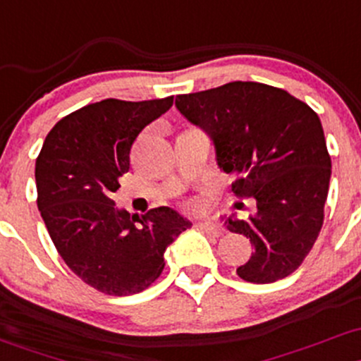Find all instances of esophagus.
<instances>
[{"instance_id":"esophagus-1","label":"esophagus","mask_w":361,"mask_h":361,"mask_svg":"<svg viewBox=\"0 0 361 361\" xmlns=\"http://www.w3.org/2000/svg\"><path fill=\"white\" fill-rule=\"evenodd\" d=\"M196 226L200 227L201 231H203V232H207V234H212V235H215V238H219V235L222 234V232H224V228L220 227L219 224H215V222H210V220H201V222H197Z\"/></svg>"}]
</instances>
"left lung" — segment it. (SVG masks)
Masks as SVG:
<instances>
[{"label":"left lung","mask_w":361,"mask_h":361,"mask_svg":"<svg viewBox=\"0 0 361 361\" xmlns=\"http://www.w3.org/2000/svg\"><path fill=\"white\" fill-rule=\"evenodd\" d=\"M176 106L212 139L219 169L238 176L232 191L257 200L250 219H226L255 246L235 272L253 284L288 277L324 224L331 157L319 115L284 89L243 80L180 94Z\"/></svg>","instance_id":"1"}]
</instances>
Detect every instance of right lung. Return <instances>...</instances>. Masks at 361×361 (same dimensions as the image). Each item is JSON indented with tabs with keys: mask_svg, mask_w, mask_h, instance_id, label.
Segmentation results:
<instances>
[{
	"mask_svg": "<svg viewBox=\"0 0 361 361\" xmlns=\"http://www.w3.org/2000/svg\"><path fill=\"white\" fill-rule=\"evenodd\" d=\"M172 103L173 96L87 104L53 127L36 160L37 208L51 241L68 269L99 293L145 290L164 272L166 247L192 226L173 208L139 216L111 200L135 137Z\"/></svg>",
	"mask_w": 361,
	"mask_h": 361,
	"instance_id": "right-lung-1",
	"label": "right lung"
}]
</instances>
